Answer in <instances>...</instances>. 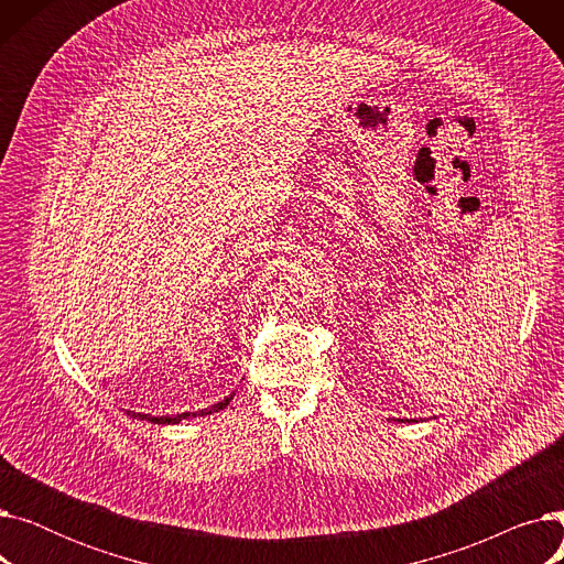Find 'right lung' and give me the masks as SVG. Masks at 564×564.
I'll list each match as a JSON object with an SVG mask.
<instances>
[{
  "instance_id": "right-lung-1",
  "label": "right lung",
  "mask_w": 564,
  "mask_h": 564,
  "mask_svg": "<svg viewBox=\"0 0 564 564\" xmlns=\"http://www.w3.org/2000/svg\"><path fill=\"white\" fill-rule=\"evenodd\" d=\"M232 395H235V393H230L228 398H224L221 402H217V404H215V406H210V409H200V411H185V413H175V416H151V413H134V411H128V413H130L132 419H139V421H151V423H158V425H175V423H181V421H185V419H196V416H210V413L226 409V406H228V402L232 400Z\"/></svg>"
}]
</instances>
